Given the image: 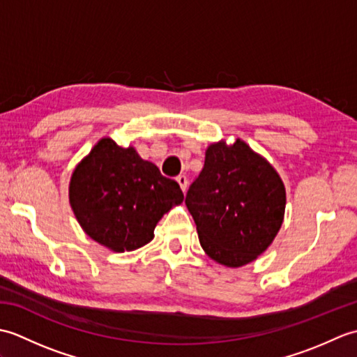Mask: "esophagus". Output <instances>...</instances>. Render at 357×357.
I'll return each mask as SVG.
<instances>
[{
  "mask_svg": "<svg viewBox=\"0 0 357 357\" xmlns=\"http://www.w3.org/2000/svg\"><path fill=\"white\" fill-rule=\"evenodd\" d=\"M176 181H178V184H179V187H181V190L185 192V190H187V184H188L187 176H184V174H179V176L176 178Z\"/></svg>",
  "mask_w": 357,
  "mask_h": 357,
  "instance_id": "1",
  "label": "esophagus"
}]
</instances>
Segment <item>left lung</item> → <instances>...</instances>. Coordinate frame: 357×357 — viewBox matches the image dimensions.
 I'll use <instances>...</instances> for the list:
<instances>
[{
  "label": "left lung",
  "mask_w": 357,
  "mask_h": 357,
  "mask_svg": "<svg viewBox=\"0 0 357 357\" xmlns=\"http://www.w3.org/2000/svg\"><path fill=\"white\" fill-rule=\"evenodd\" d=\"M201 247L227 267L264 253L284 221L285 187L262 156L236 139L206 151L204 169L185 195Z\"/></svg>",
  "instance_id": "1"
}]
</instances>
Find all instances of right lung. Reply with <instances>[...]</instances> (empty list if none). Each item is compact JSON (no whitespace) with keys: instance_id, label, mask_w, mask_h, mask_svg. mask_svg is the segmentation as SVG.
Instances as JSON below:
<instances>
[{"instance_id":"1","label":"right lung","mask_w":357,"mask_h":357,"mask_svg":"<svg viewBox=\"0 0 357 357\" xmlns=\"http://www.w3.org/2000/svg\"><path fill=\"white\" fill-rule=\"evenodd\" d=\"M69 198L90 238L113 252H132L153 239L158 221L184 193L133 147L104 138L75 169Z\"/></svg>"}]
</instances>
